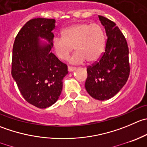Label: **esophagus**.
<instances>
[{
  "label": "esophagus",
  "instance_id": "esophagus-1",
  "mask_svg": "<svg viewBox=\"0 0 147 147\" xmlns=\"http://www.w3.org/2000/svg\"><path fill=\"white\" fill-rule=\"evenodd\" d=\"M75 69H76V67H68V71L69 72H72V71L75 70Z\"/></svg>",
  "mask_w": 147,
  "mask_h": 147
}]
</instances>
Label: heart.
<instances>
[{
	"label": "heart",
	"mask_w": 147,
	"mask_h": 147,
	"mask_svg": "<svg viewBox=\"0 0 147 147\" xmlns=\"http://www.w3.org/2000/svg\"><path fill=\"white\" fill-rule=\"evenodd\" d=\"M55 55L61 60H67L74 47L76 52L71 62L80 64L98 60L105 49V35L102 27L97 24L78 23L62 31V37L52 41Z\"/></svg>",
	"instance_id": "obj_1"
}]
</instances>
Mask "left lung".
<instances>
[{
  "mask_svg": "<svg viewBox=\"0 0 147 147\" xmlns=\"http://www.w3.org/2000/svg\"><path fill=\"white\" fill-rule=\"evenodd\" d=\"M107 35L103 53L87 67L85 88L95 99L105 100L119 92L130 73L129 47L123 33L113 21L98 16Z\"/></svg>",
  "mask_w": 147,
  "mask_h": 147,
  "instance_id": "left-lung-1",
  "label": "left lung"
}]
</instances>
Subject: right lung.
Listing matches in <instances>:
<instances>
[{
	"mask_svg": "<svg viewBox=\"0 0 147 147\" xmlns=\"http://www.w3.org/2000/svg\"><path fill=\"white\" fill-rule=\"evenodd\" d=\"M55 19L37 18L28 21L16 37L13 47L11 75L24 99L39 108H46L58 100L62 80L68 73L66 64L52 52ZM51 45L40 46L38 38Z\"/></svg>",
	"mask_w": 147,
	"mask_h": 147,
	"instance_id": "right-lung-1",
	"label": "right lung"
}]
</instances>
